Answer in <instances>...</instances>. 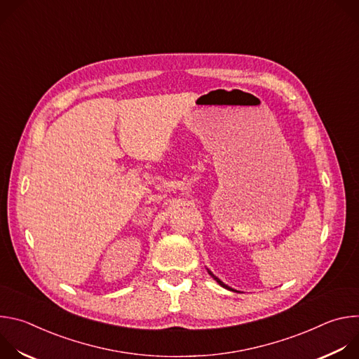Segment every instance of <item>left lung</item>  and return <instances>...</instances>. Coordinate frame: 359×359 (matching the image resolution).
Listing matches in <instances>:
<instances>
[{
  "label": "left lung",
  "mask_w": 359,
  "mask_h": 359,
  "mask_svg": "<svg viewBox=\"0 0 359 359\" xmlns=\"http://www.w3.org/2000/svg\"><path fill=\"white\" fill-rule=\"evenodd\" d=\"M208 273H209V274H210V276H212V277H213V278H215V280H216V281H217V283H219V284H220L223 288H227V290H230V291H236V292H240V291H237V290H234V288L229 287L227 284H224V283H223L220 278H217V277H216V276H215V274H213V273H212L209 269H208Z\"/></svg>",
  "instance_id": "left-lung-1"
}]
</instances>
